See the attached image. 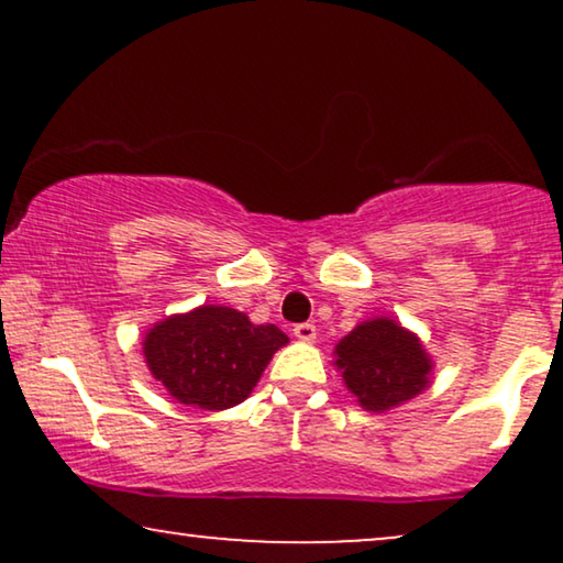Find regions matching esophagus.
Segmentation results:
<instances>
[{"label":"esophagus","mask_w":563,"mask_h":563,"mask_svg":"<svg viewBox=\"0 0 563 563\" xmlns=\"http://www.w3.org/2000/svg\"><path fill=\"white\" fill-rule=\"evenodd\" d=\"M314 335H318V328L312 322H299V325H295V338H299V341L310 343L314 341Z\"/></svg>","instance_id":"esophagus-1"}]
</instances>
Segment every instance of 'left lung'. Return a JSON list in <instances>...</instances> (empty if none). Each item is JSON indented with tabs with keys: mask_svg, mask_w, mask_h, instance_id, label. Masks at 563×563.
<instances>
[{
	"mask_svg": "<svg viewBox=\"0 0 563 563\" xmlns=\"http://www.w3.org/2000/svg\"><path fill=\"white\" fill-rule=\"evenodd\" d=\"M335 366L361 407L389 410L428 387L430 358L412 333L395 320H368L335 345Z\"/></svg>",
	"mask_w": 563,
	"mask_h": 563,
	"instance_id": "left-lung-1",
	"label": "left lung"
}]
</instances>
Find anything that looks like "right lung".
Returning <instances> with one entry per match:
<instances>
[{"label":"right lung","instance_id":"right-lung-1","mask_svg":"<svg viewBox=\"0 0 563 563\" xmlns=\"http://www.w3.org/2000/svg\"><path fill=\"white\" fill-rule=\"evenodd\" d=\"M289 338L276 325H253L233 307L205 305L174 314L145 335L153 376L184 405L225 410L241 405Z\"/></svg>","mask_w":563,"mask_h":563}]
</instances>
